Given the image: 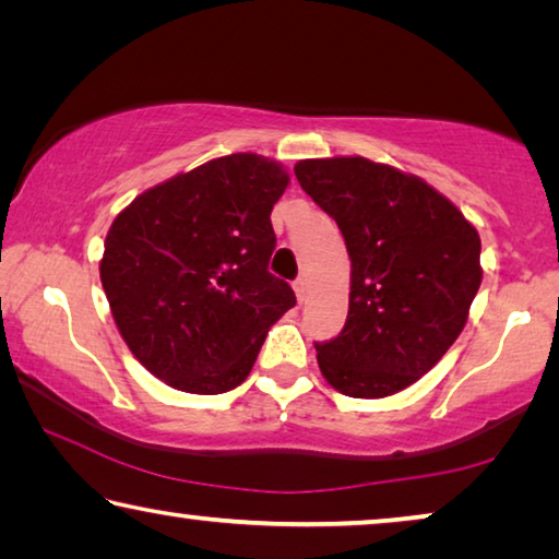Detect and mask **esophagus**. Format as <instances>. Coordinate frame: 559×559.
I'll list each match as a JSON object with an SVG mask.
<instances>
[{
	"instance_id": "34e87169",
	"label": "esophagus",
	"mask_w": 559,
	"mask_h": 559,
	"mask_svg": "<svg viewBox=\"0 0 559 559\" xmlns=\"http://www.w3.org/2000/svg\"><path fill=\"white\" fill-rule=\"evenodd\" d=\"M293 290H296V296H298V302H302L308 298V281L306 278H298L296 283H293Z\"/></svg>"
}]
</instances>
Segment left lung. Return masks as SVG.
<instances>
[{
    "label": "left lung",
    "instance_id": "obj_1",
    "mask_svg": "<svg viewBox=\"0 0 559 559\" xmlns=\"http://www.w3.org/2000/svg\"><path fill=\"white\" fill-rule=\"evenodd\" d=\"M293 173L349 257L347 320L316 345L320 372L355 400L406 390L466 325L484 278L476 226L421 177L367 157L300 159Z\"/></svg>",
    "mask_w": 559,
    "mask_h": 559
}]
</instances>
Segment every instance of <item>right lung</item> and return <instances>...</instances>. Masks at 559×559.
<instances>
[{"label":"right lung","instance_id":"1","mask_svg":"<svg viewBox=\"0 0 559 559\" xmlns=\"http://www.w3.org/2000/svg\"><path fill=\"white\" fill-rule=\"evenodd\" d=\"M288 182L276 159L236 153L145 189L112 219L100 259L112 320L173 390L239 386L269 328L296 306L269 273L271 210Z\"/></svg>","mask_w":559,"mask_h":559}]
</instances>
